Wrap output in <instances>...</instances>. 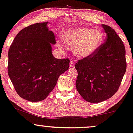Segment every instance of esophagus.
<instances>
[{
  "instance_id": "esophagus-1",
  "label": "esophagus",
  "mask_w": 133,
  "mask_h": 133,
  "mask_svg": "<svg viewBox=\"0 0 133 133\" xmlns=\"http://www.w3.org/2000/svg\"><path fill=\"white\" fill-rule=\"evenodd\" d=\"M69 65H70V68H73V67H74V65H75V62L74 61H70Z\"/></svg>"
}]
</instances>
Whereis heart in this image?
<instances>
[{
	"label": "heart",
	"mask_w": 133,
	"mask_h": 133,
	"mask_svg": "<svg viewBox=\"0 0 133 133\" xmlns=\"http://www.w3.org/2000/svg\"><path fill=\"white\" fill-rule=\"evenodd\" d=\"M62 38L68 44L74 45L73 51L77 56L87 58L99 49L103 42L104 34L99 29L79 27L65 30Z\"/></svg>",
	"instance_id": "b5f03b06"
}]
</instances>
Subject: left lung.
Returning <instances> with one entry per match:
<instances>
[{"mask_svg": "<svg viewBox=\"0 0 133 133\" xmlns=\"http://www.w3.org/2000/svg\"><path fill=\"white\" fill-rule=\"evenodd\" d=\"M105 42L91 56L78 61L75 86L87 101L96 103L111 97L118 90L127 69L125 48L115 31L102 24Z\"/></svg>", "mask_w": 133, "mask_h": 133, "instance_id": "1", "label": "left lung"}]
</instances>
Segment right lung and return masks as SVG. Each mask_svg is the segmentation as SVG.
Returning a JSON list of instances; mask_svg holds the SVG:
<instances>
[{
	"label": "right lung",
	"mask_w": 133,
	"mask_h": 133,
	"mask_svg": "<svg viewBox=\"0 0 133 133\" xmlns=\"http://www.w3.org/2000/svg\"><path fill=\"white\" fill-rule=\"evenodd\" d=\"M48 23H36L22 29L8 51V76L18 95L31 102L44 100L69 67L68 58L53 56L51 45L56 40Z\"/></svg>",
	"instance_id": "add662e5"
}]
</instances>
